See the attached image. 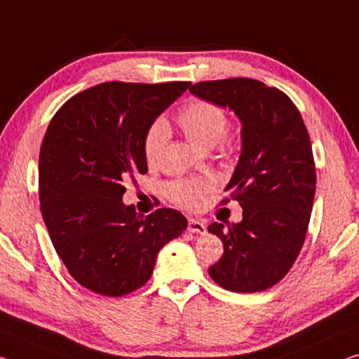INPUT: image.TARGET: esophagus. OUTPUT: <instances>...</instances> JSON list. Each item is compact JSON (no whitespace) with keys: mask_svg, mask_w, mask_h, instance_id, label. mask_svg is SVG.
<instances>
[{"mask_svg":"<svg viewBox=\"0 0 359 359\" xmlns=\"http://www.w3.org/2000/svg\"><path fill=\"white\" fill-rule=\"evenodd\" d=\"M187 230L190 233H204L206 231V225H204V222L198 219H189V226H187Z\"/></svg>","mask_w":359,"mask_h":359,"instance_id":"esophagus-1","label":"esophagus"}]
</instances>
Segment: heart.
<instances>
[{
    "label": "heart",
    "instance_id": "obj_1",
    "mask_svg": "<svg viewBox=\"0 0 359 359\" xmlns=\"http://www.w3.org/2000/svg\"><path fill=\"white\" fill-rule=\"evenodd\" d=\"M179 124L184 134L193 144L203 150L212 149L224 137L229 128L226 113L219 105L208 100H191L179 111ZM169 128L163 118H158L147 129L144 137V155L149 163H155L159 153L168 142ZM226 149H230L229 140H222ZM210 182L200 180H175L168 185V196L170 201L184 208H198L203 198V190L208 189Z\"/></svg>",
    "mask_w": 359,
    "mask_h": 359
}]
</instances>
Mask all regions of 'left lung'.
I'll return each instance as SVG.
<instances>
[{
    "instance_id": "obj_1",
    "label": "left lung",
    "mask_w": 359,
    "mask_h": 359,
    "mask_svg": "<svg viewBox=\"0 0 359 359\" xmlns=\"http://www.w3.org/2000/svg\"><path fill=\"white\" fill-rule=\"evenodd\" d=\"M190 93L241 121L240 161L225 190L241 204L243 220L208 226L224 243L209 275L226 291H265L291 270L309 229L316 189L309 130L294 102L257 79L201 81Z\"/></svg>"
}]
</instances>
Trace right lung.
Returning a JSON list of instances; mask_svg holds the SVG:
<instances>
[{
    "instance_id": "add662e5",
    "label": "right lung",
    "mask_w": 359,
    "mask_h": 359,
    "mask_svg": "<svg viewBox=\"0 0 359 359\" xmlns=\"http://www.w3.org/2000/svg\"><path fill=\"white\" fill-rule=\"evenodd\" d=\"M189 81L102 83L73 95L50 119L39 150V204L67 270L89 291L121 297L150 280L164 244L187 219L123 203L124 180L145 174L144 137Z\"/></svg>"
}]
</instances>
